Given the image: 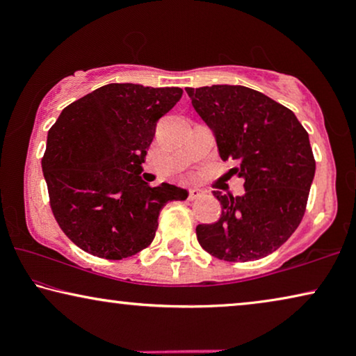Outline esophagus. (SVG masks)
Wrapping results in <instances>:
<instances>
[{"label":"esophagus","mask_w":356,"mask_h":356,"mask_svg":"<svg viewBox=\"0 0 356 356\" xmlns=\"http://www.w3.org/2000/svg\"><path fill=\"white\" fill-rule=\"evenodd\" d=\"M201 194H204V191L201 188H189V199H197Z\"/></svg>","instance_id":"1"}]
</instances>
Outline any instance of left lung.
I'll return each instance as SVG.
<instances>
[{
	"label": "left lung",
	"instance_id": "obj_1",
	"mask_svg": "<svg viewBox=\"0 0 356 356\" xmlns=\"http://www.w3.org/2000/svg\"><path fill=\"white\" fill-rule=\"evenodd\" d=\"M216 138L218 155L236 165L243 196L213 191L220 218L196 227L197 241L223 261L261 259L284 245L303 218L316 163L295 113L245 86L186 87Z\"/></svg>",
	"mask_w": 356,
	"mask_h": 356
}]
</instances>
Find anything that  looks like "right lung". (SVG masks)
<instances>
[{
  "instance_id": "1",
  "label": "right lung",
  "mask_w": 356,
  "mask_h": 356,
  "mask_svg": "<svg viewBox=\"0 0 356 356\" xmlns=\"http://www.w3.org/2000/svg\"><path fill=\"white\" fill-rule=\"evenodd\" d=\"M179 87L106 84L67 105L48 131L42 159L50 206L70 240L97 257L123 259L152 243L159 213L184 188L140 178L157 121Z\"/></svg>"
}]
</instances>
